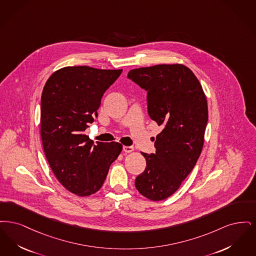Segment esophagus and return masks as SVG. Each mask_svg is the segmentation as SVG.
<instances>
[{"instance_id": "obj_1", "label": "esophagus", "mask_w": 256, "mask_h": 256, "mask_svg": "<svg viewBox=\"0 0 256 256\" xmlns=\"http://www.w3.org/2000/svg\"><path fill=\"white\" fill-rule=\"evenodd\" d=\"M122 149L125 153H131L134 151L133 146H123Z\"/></svg>"}]
</instances>
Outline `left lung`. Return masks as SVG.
<instances>
[{"instance_id":"1","label":"left lung","mask_w":256,"mask_h":256,"mask_svg":"<svg viewBox=\"0 0 256 256\" xmlns=\"http://www.w3.org/2000/svg\"><path fill=\"white\" fill-rule=\"evenodd\" d=\"M127 78L147 92L148 114L162 127L156 152H142L146 167L134 186L150 200H164L178 190L200 156L208 120L206 98L192 70L180 64L134 68Z\"/></svg>"}]
</instances>
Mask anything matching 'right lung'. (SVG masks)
<instances>
[{
    "instance_id": "1",
    "label": "right lung",
    "mask_w": 256,
    "mask_h": 256,
    "mask_svg": "<svg viewBox=\"0 0 256 256\" xmlns=\"http://www.w3.org/2000/svg\"><path fill=\"white\" fill-rule=\"evenodd\" d=\"M122 70L65 67L54 72L41 98L44 155L61 184L78 196L98 191L122 150L118 142L94 144L84 131L98 118L104 92Z\"/></svg>"
}]
</instances>
